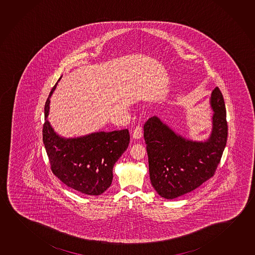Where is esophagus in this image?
Returning a JSON list of instances; mask_svg holds the SVG:
<instances>
[{"instance_id": "34e87169", "label": "esophagus", "mask_w": 255, "mask_h": 255, "mask_svg": "<svg viewBox=\"0 0 255 255\" xmlns=\"http://www.w3.org/2000/svg\"><path fill=\"white\" fill-rule=\"evenodd\" d=\"M142 135H143V129H142L141 126H136V128L133 129V133H132L134 138H137H137H140Z\"/></svg>"}]
</instances>
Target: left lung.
<instances>
[{"instance_id":"left-lung-1","label":"left lung","mask_w":255,"mask_h":255,"mask_svg":"<svg viewBox=\"0 0 255 255\" xmlns=\"http://www.w3.org/2000/svg\"><path fill=\"white\" fill-rule=\"evenodd\" d=\"M213 129L207 141L193 142L175 133L157 118L144 126L151 184L168 200L198 188L215 175L226 145L228 125L224 96L212 92Z\"/></svg>"}]
</instances>
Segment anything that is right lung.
Returning a JSON list of instances; mask_svg holds the SVG:
<instances>
[{
	"label": "right lung",
	"mask_w": 255,
	"mask_h": 255,
	"mask_svg": "<svg viewBox=\"0 0 255 255\" xmlns=\"http://www.w3.org/2000/svg\"><path fill=\"white\" fill-rule=\"evenodd\" d=\"M56 85L45 104L42 130L52 172L70 188L87 195H100L110 187L114 164L129 145V129L100 131L77 138L60 137L47 119L49 99Z\"/></svg>",
	"instance_id": "add662e5"
}]
</instances>
